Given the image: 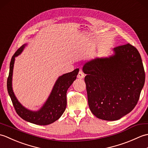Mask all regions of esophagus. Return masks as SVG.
Wrapping results in <instances>:
<instances>
[{
    "label": "esophagus",
    "mask_w": 148,
    "mask_h": 148,
    "mask_svg": "<svg viewBox=\"0 0 148 148\" xmlns=\"http://www.w3.org/2000/svg\"><path fill=\"white\" fill-rule=\"evenodd\" d=\"M77 77V78H79V79H83V78H84V75L83 74V72L81 71H80L79 72V73H78Z\"/></svg>",
    "instance_id": "obj_1"
}]
</instances>
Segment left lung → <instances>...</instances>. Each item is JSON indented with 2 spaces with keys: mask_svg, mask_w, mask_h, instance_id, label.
Masks as SVG:
<instances>
[{
  "mask_svg": "<svg viewBox=\"0 0 148 148\" xmlns=\"http://www.w3.org/2000/svg\"><path fill=\"white\" fill-rule=\"evenodd\" d=\"M113 52L83 67L89 108L97 118L107 121L118 120L132 111L145 82L142 59L134 46H119Z\"/></svg>",
  "mask_w": 148,
  "mask_h": 148,
  "instance_id": "left-lung-1",
  "label": "left lung"
}]
</instances>
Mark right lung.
<instances>
[{
	"label": "right lung",
	"mask_w": 148,
	"mask_h": 148,
	"mask_svg": "<svg viewBox=\"0 0 148 148\" xmlns=\"http://www.w3.org/2000/svg\"><path fill=\"white\" fill-rule=\"evenodd\" d=\"M26 46L27 44L21 46L16 51L11 58L7 81L8 93L11 97L16 112L22 119L36 125H49L60 118L65 111L67 106V91L72 83L76 80L79 69H76L72 72L59 76L46 102L37 111H31L25 108L18 101L12 87V73L15 58L21 54Z\"/></svg>",
	"instance_id": "right-lung-1"
}]
</instances>
